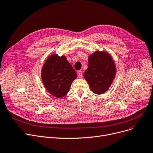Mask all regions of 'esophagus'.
<instances>
[{
    "label": "esophagus",
    "mask_w": 153,
    "mask_h": 153,
    "mask_svg": "<svg viewBox=\"0 0 153 153\" xmlns=\"http://www.w3.org/2000/svg\"><path fill=\"white\" fill-rule=\"evenodd\" d=\"M77 76H78V77L79 79H81L82 77V72L81 71H77Z\"/></svg>",
    "instance_id": "1"
}]
</instances>
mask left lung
Returning <instances> with one entry per match:
<instances>
[{
    "instance_id": "1",
    "label": "left lung",
    "mask_w": 153,
    "mask_h": 153,
    "mask_svg": "<svg viewBox=\"0 0 153 153\" xmlns=\"http://www.w3.org/2000/svg\"><path fill=\"white\" fill-rule=\"evenodd\" d=\"M116 74L114 61L107 51H96L88 57V68L84 77L92 92L102 94L113 82Z\"/></svg>"
}]
</instances>
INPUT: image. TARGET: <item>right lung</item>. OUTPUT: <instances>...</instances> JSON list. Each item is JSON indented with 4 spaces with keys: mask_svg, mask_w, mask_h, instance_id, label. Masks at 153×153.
<instances>
[{
    "mask_svg": "<svg viewBox=\"0 0 153 153\" xmlns=\"http://www.w3.org/2000/svg\"><path fill=\"white\" fill-rule=\"evenodd\" d=\"M76 77V72L64 55H50L42 68L43 85L49 94L57 98L63 97L68 94Z\"/></svg>",
    "mask_w": 153,
    "mask_h": 153,
    "instance_id": "obj_1",
    "label": "right lung"
}]
</instances>
